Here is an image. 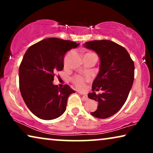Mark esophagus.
<instances>
[{"mask_svg": "<svg viewBox=\"0 0 153 153\" xmlns=\"http://www.w3.org/2000/svg\"><path fill=\"white\" fill-rule=\"evenodd\" d=\"M80 94L81 95H82V97H83V99L85 100V101H87L88 100V97H87V95H83V94H82V93H80Z\"/></svg>", "mask_w": 153, "mask_h": 153, "instance_id": "obj_1", "label": "esophagus"}]
</instances>
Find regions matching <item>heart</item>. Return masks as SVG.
Returning <instances> with one entry per match:
<instances>
[{
  "label": "heart",
  "instance_id": "b5f03b06",
  "mask_svg": "<svg viewBox=\"0 0 153 153\" xmlns=\"http://www.w3.org/2000/svg\"><path fill=\"white\" fill-rule=\"evenodd\" d=\"M85 54H95L93 53H87ZM89 81V79H84L81 76H74L72 77V81L75 86L79 90H84L86 88V82Z\"/></svg>",
  "mask_w": 153,
  "mask_h": 153
}]
</instances>
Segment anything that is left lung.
<instances>
[{"mask_svg":"<svg viewBox=\"0 0 153 153\" xmlns=\"http://www.w3.org/2000/svg\"><path fill=\"white\" fill-rule=\"evenodd\" d=\"M84 47L95 51L100 60V70L92 85L89 99L98 102L97 110L91 112L97 118H107L116 114L124 105L132 86L134 64L122 46L111 40H93ZM101 89L102 94L95 91Z\"/></svg>","mask_w":153,"mask_h":153,"instance_id":"1","label":"left lung"}]
</instances>
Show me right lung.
<instances>
[{
    "label": "right lung",
    "instance_id": "right-lung-1",
    "mask_svg": "<svg viewBox=\"0 0 153 153\" xmlns=\"http://www.w3.org/2000/svg\"><path fill=\"white\" fill-rule=\"evenodd\" d=\"M79 45L56 37L43 39L30 47L19 70V88L29 110L42 120H53L65 111L70 95L75 93L68 85H53L55 73L64 67L67 51Z\"/></svg>",
    "mask_w": 153,
    "mask_h": 153
}]
</instances>
